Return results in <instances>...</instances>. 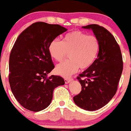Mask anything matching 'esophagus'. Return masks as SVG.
Here are the masks:
<instances>
[{"label": "esophagus", "instance_id": "esophagus-1", "mask_svg": "<svg viewBox=\"0 0 131 131\" xmlns=\"http://www.w3.org/2000/svg\"><path fill=\"white\" fill-rule=\"evenodd\" d=\"M71 81H72V78H65V79H64V82H65V84L70 83Z\"/></svg>", "mask_w": 131, "mask_h": 131}]
</instances>
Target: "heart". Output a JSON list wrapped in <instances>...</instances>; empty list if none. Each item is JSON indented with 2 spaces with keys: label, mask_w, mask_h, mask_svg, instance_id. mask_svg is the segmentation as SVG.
<instances>
[{
  "label": "heart",
  "mask_w": 131,
  "mask_h": 131,
  "mask_svg": "<svg viewBox=\"0 0 131 131\" xmlns=\"http://www.w3.org/2000/svg\"><path fill=\"white\" fill-rule=\"evenodd\" d=\"M99 41L94 36L80 31L68 33L62 41L52 40L49 46L50 56L57 61H61L69 53L70 60L58 64L55 68L57 74L63 77H69L79 68H88L95 60L98 55Z\"/></svg>",
  "instance_id": "obj_1"
}]
</instances>
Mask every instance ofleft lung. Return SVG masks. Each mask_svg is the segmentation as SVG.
I'll list each match as a JSON object with an SVG mask.
<instances>
[{
  "label": "left lung",
  "instance_id": "8db88e82",
  "mask_svg": "<svg viewBox=\"0 0 131 131\" xmlns=\"http://www.w3.org/2000/svg\"><path fill=\"white\" fill-rule=\"evenodd\" d=\"M82 28L93 31L100 47L97 59L77 78L82 91L73 100L81 108L95 111L107 104L116 92L123 71V58L119 46L107 29L98 25Z\"/></svg>",
  "mask_w": 131,
  "mask_h": 131
}]
</instances>
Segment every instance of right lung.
I'll return each mask as SVG.
<instances>
[{"label": "right lung", "mask_w": 131, "mask_h": 131, "mask_svg": "<svg viewBox=\"0 0 131 131\" xmlns=\"http://www.w3.org/2000/svg\"><path fill=\"white\" fill-rule=\"evenodd\" d=\"M67 31L60 25L36 22L15 42L9 58V83L16 100L26 109L36 112L46 108L53 90L64 84L60 76H47L54 68L49 44Z\"/></svg>", "instance_id": "right-lung-1"}]
</instances>
